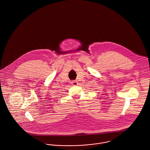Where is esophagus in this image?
Here are the masks:
<instances>
[{
	"instance_id": "34e87169",
	"label": "esophagus",
	"mask_w": 150,
	"mask_h": 150,
	"mask_svg": "<svg viewBox=\"0 0 150 150\" xmlns=\"http://www.w3.org/2000/svg\"><path fill=\"white\" fill-rule=\"evenodd\" d=\"M71 84H72L73 86H77L78 85V81H71Z\"/></svg>"
}]
</instances>
